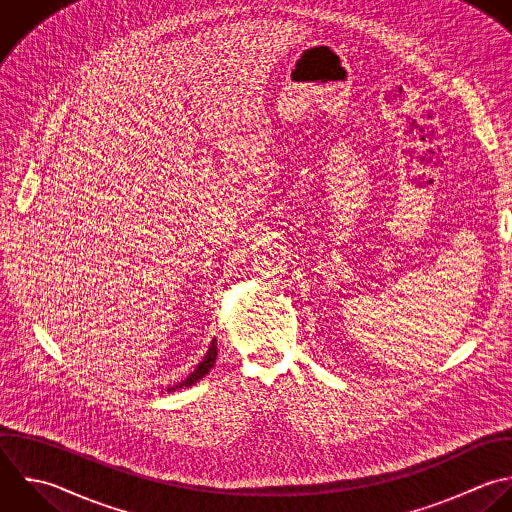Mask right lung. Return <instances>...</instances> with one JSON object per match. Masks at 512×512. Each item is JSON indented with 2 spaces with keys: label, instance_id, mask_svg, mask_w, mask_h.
<instances>
[{
  "label": "right lung",
  "instance_id": "obj_1",
  "mask_svg": "<svg viewBox=\"0 0 512 512\" xmlns=\"http://www.w3.org/2000/svg\"><path fill=\"white\" fill-rule=\"evenodd\" d=\"M216 356H218V342H216V338H214L212 344H210V348H208V352L204 354V358L196 364L194 372H190L188 378H184L182 382H178L176 386H170V388H166V390L172 392V390H178V388H188V386L196 384L198 380H202V378L210 372V368L216 364Z\"/></svg>",
  "mask_w": 512,
  "mask_h": 512
}]
</instances>
